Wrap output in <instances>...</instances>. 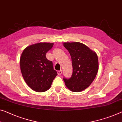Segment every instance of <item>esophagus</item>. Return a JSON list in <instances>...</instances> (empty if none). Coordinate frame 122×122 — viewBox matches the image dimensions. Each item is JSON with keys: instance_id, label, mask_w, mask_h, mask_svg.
<instances>
[{"instance_id": "esophagus-1", "label": "esophagus", "mask_w": 122, "mask_h": 122, "mask_svg": "<svg viewBox=\"0 0 122 122\" xmlns=\"http://www.w3.org/2000/svg\"><path fill=\"white\" fill-rule=\"evenodd\" d=\"M62 70H59V71H58L57 72V73H58V75H61V74H62Z\"/></svg>"}]
</instances>
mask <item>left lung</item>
<instances>
[{
  "label": "left lung",
  "mask_w": 122,
  "mask_h": 122,
  "mask_svg": "<svg viewBox=\"0 0 122 122\" xmlns=\"http://www.w3.org/2000/svg\"><path fill=\"white\" fill-rule=\"evenodd\" d=\"M63 45L70 53L73 68L71 77L63 78L65 86L71 91L80 92L88 87L96 77L99 69L98 56L81 42H64Z\"/></svg>",
  "instance_id": "1"
}]
</instances>
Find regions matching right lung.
<instances>
[{"label": "right lung", "mask_w": 122, "mask_h": 122, "mask_svg": "<svg viewBox=\"0 0 122 122\" xmlns=\"http://www.w3.org/2000/svg\"><path fill=\"white\" fill-rule=\"evenodd\" d=\"M53 43L39 42L26 47L20 58L22 76L28 86L36 92H44L50 88L57 72L54 70L52 61L46 54Z\"/></svg>", "instance_id": "add662e5"}]
</instances>
